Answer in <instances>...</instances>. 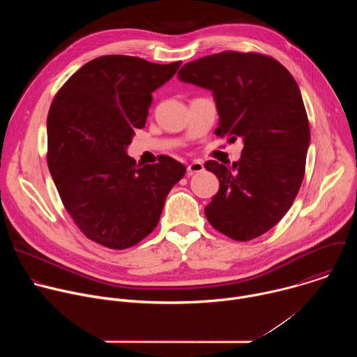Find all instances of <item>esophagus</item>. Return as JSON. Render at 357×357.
<instances>
[{
  "label": "esophagus",
  "mask_w": 357,
  "mask_h": 357,
  "mask_svg": "<svg viewBox=\"0 0 357 357\" xmlns=\"http://www.w3.org/2000/svg\"><path fill=\"white\" fill-rule=\"evenodd\" d=\"M203 169H205V167H203V164H202L200 161H193V162H190V164L188 165L186 172H188V175H193V174L202 172Z\"/></svg>",
  "instance_id": "obj_1"
}]
</instances>
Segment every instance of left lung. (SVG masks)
Segmentation results:
<instances>
[{"mask_svg":"<svg viewBox=\"0 0 357 357\" xmlns=\"http://www.w3.org/2000/svg\"><path fill=\"white\" fill-rule=\"evenodd\" d=\"M178 75L213 91L216 135L244 142L233 165L205 162L220 182L206 219L236 241L264 234L292 206L305 174L311 134L295 79L271 56L236 50L192 61Z\"/></svg>","mask_w":357,"mask_h":357,"instance_id":"1","label":"left lung"}]
</instances>
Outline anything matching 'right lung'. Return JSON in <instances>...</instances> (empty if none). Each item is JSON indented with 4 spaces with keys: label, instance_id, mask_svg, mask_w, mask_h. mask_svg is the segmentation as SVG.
I'll use <instances>...</instances> for the list:
<instances>
[{
    "label": "right lung",
    "instance_id": "add662e5",
    "mask_svg": "<svg viewBox=\"0 0 357 357\" xmlns=\"http://www.w3.org/2000/svg\"><path fill=\"white\" fill-rule=\"evenodd\" d=\"M181 61L151 63L127 55L96 58L72 75L47 113V167L68 213L90 240L124 250L160 222L167 195L185 167L164 157L135 165L126 154L148 117L152 91Z\"/></svg>",
    "mask_w": 357,
    "mask_h": 357
}]
</instances>
